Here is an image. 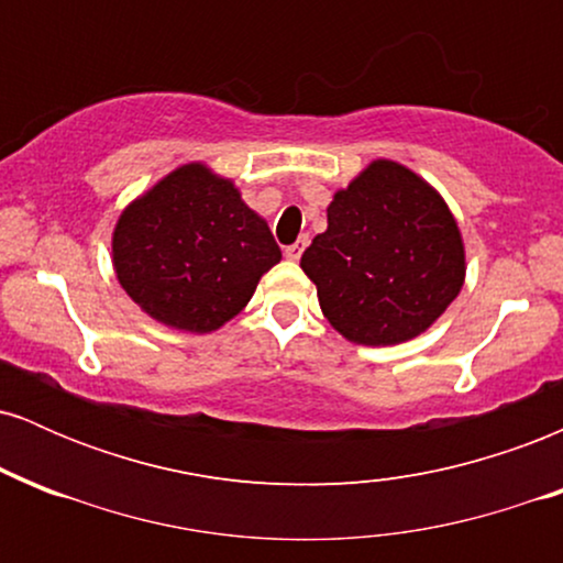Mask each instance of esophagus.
Listing matches in <instances>:
<instances>
[{
	"mask_svg": "<svg viewBox=\"0 0 563 563\" xmlns=\"http://www.w3.org/2000/svg\"><path fill=\"white\" fill-rule=\"evenodd\" d=\"M309 245V238L307 235H301L299 241H296L294 245H288L286 249V260H290V262H299L301 260V254H303V249H307Z\"/></svg>",
	"mask_w": 563,
	"mask_h": 563,
	"instance_id": "esophagus-1",
	"label": "esophagus"
}]
</instances>
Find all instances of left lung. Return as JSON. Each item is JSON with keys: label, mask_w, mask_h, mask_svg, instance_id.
Returning a JSON list of instances; mask_svg holds the SVG:
<instances>
[{"label": "left lung", "mask_w": 563, "mask_h": 563, "mask_svg": "<svg viewBox=\"0 0 563 563\" xmlns=\"http://www.w3.org/2000/svg\"><path fill=\"white\" fill-rule=\"evenodd\" d=\"M301 269L344 339L391 346L423 333L461 294L466 251L434 187L380 158L335 192Z\"/></svg>", "instance_id": "left-lung-1"}]
</instances>
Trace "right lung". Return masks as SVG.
Wrapping results in <instances>:
<instances>
[{"mask_svg":"<svg viewBox=\"0 0 563 563\" xmlns=\"http://www.w3.org/2000/svg\"><path fill=\"white\" fill-rule=\"evenodd\" d=\"M280 256L267 222L203 164L174 169L113 230L121 288L153 320L190 333L235 318Z\"/></svg>","mask_w":563,"mask_h":563,"instance_id":"right-lung-1","label":"right lung"}]
</instances>
